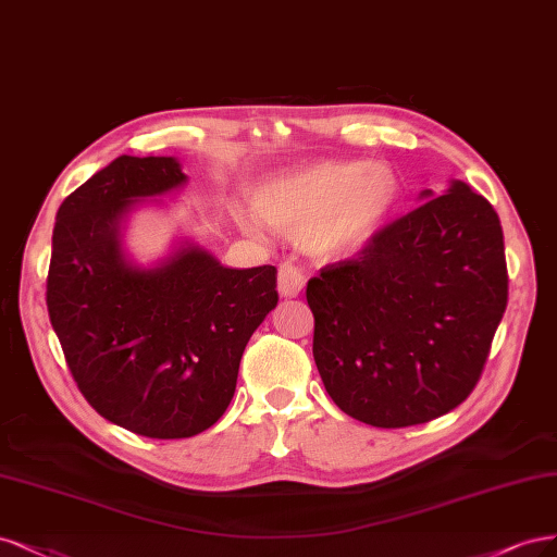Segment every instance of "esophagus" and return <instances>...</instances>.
<instances>
[{
  "label": "esophagus",
  "mask_w": 557,
  "mask_h": 557,
  "mask_svg": "<svg viewBox=\"0 0 557 557\" xmlns=\"http://www.w3.org/2000/svg\"><path fill=\"white\" fill-rule=\"evenodd\" d=\"M277 286H280V294L282 296H298L305 286V273L302 268L292 263V261H284L280 263V273H277Z\"/></svg>",
  "instance_id": "34e87169"
}]
</instances>
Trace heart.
<instances>
[{
    "instance_id": "obj_1",
    "label": "heart",
    "mask_w": 557,
    "mask_h": 557,
    "mask_svg": "<svg viewBox=\"0 0 557 557\" xmlns=\"http://www.w3.org/2000/svg\"><path fill=\"white\" fill-rule=\"evenodd\" d=\"M396 199L398 181L388 166L329 159L259 183L252 208L268 226L300 238L305 252L337 259L380 228ZM243 224L257 228L252 218H243Z\"/></svg>"
}]
</instances>
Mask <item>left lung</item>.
<instances>
[{
    "mask_svg": "<svg viewBox=\"0 0 557 557\" xmlns=\"http://www.w3.org/2000/svg\"><path fill=\"white\" fill-rule=\"evenodd\" d=\"M305 296L317 370L345 414L376 428L433 421L468 400L507 310L497 212L454 183L321 268Z\"/></svg>",
    "mask_w": 557,
    "mask_h": 557,
    "instance_id": "left-lung-1",
    "label": "left lung"
}]
</instances>
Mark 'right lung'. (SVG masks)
<instances>
[{"mask_svg":"<svg viewBox=\"0 0 557 557\" xmlns=\"http://www.w3.org/2000/svg\"><path fill=\"white\" fill-rule=\"evenodd\" d=\"M185 181L173 157L111 161L62 201L46 280L50 324L83 398L152 440L191 437L218 423L247 339L277 305L275 265L236 271L201 247L152 271L122 259V214Z\"/></svg>","mask_w":557,"mask_h":557,"instance_id":"right-lung-1","label":"right lung"}]
</instances>
